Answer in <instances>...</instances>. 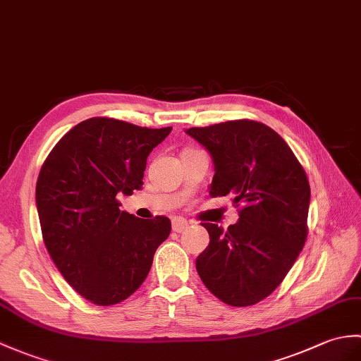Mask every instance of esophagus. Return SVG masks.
<instances>
[{"instance_id":"34e87169","label":"esophagus","mask_w":361,"mask_h":361,"mask_svg":"<svg viewBox=\"0 0 361 361\" xmlns=\"http://www.w3.org/2000/svg\"><path fill=\"white\" fill-rule=\"evenodd\" d=\"M188 226H189L188 220L180 219V216H175V219L172 220V229H173L175 232H178V233H181L183 231H186Z\"/></svg>"}]
</instances>
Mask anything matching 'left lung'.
Returning <instances> with one entry per match:
<instances>
[{
    "instance_id": "1",
    "label": "left lung",
    "mask_w": 361,
    "mask_h": 361,
    "mask_svg": "<svg viewBox=\"0 0 361 361\" xmlns=\"http://www.w3.org/2000/svg\"><path fill=\"white\" fill-rule=\"evenodd\" d=\"M184 132L212 158L209 195H232L243 206L228 231L201 223L211 240L197 257V272L223 303L255 305L279 288L305 246L306 173L286 141L263 123L237 120Z\"/></svg>"
}]
</instances>
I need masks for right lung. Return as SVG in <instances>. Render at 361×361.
Returning <instances> with one entry per match:
<instances>
[{
	"mask_svg": "<svg viewBox=\"0 0 361 361\" xmlns=\"http://www.w3.org/2000/svg\"><path fill=\"white\" fill-rule=\"evenodd\" d=\"M171 130L89 118L56 142L41 167L35 198L47 252L94 305L130 297L169 237V219H138L120 211L116 197L142 188L147 157Z\"/></svg>",
	"mask_w": 361,
	"mask_h": 361,
	"instance_id": "1",
	"label": "right lung"
}]
</instances>
